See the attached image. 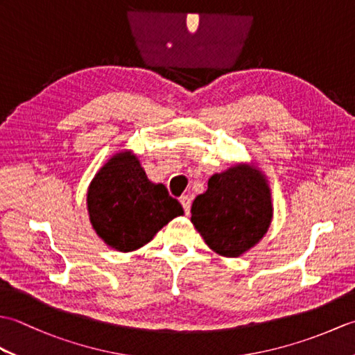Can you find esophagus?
Returning <instances> with one entry per match:
<instances>
[{"label": "esophagus", "mask_w": 355, "mask_h": 355, "mask_svg": "<svg viewBox=\"0 0 355 355\" xmlns=\"http://www.w3.org/2000/svg\"><path fill=\"white\" fill-rule=\"evenodd\" d=\"M180 202H182V206L184 209V214L189 215L191 214V197H187V195H182V197H180Z\"/></svg>", "instance_id": "esophagus-1"}]
</instances>
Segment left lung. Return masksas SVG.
Here are the masks:
<instances>
[{"mask_svg": "<svg viewBox=\"0 0 355 355\" xmlns=\"http://www.w3.org/2000/svg\"><path fill=\"white\" fill-rule=\"evenodd\" d=\"M191 214L193 227L215 253L243 256L266 236L273 220L267 175L253 162L232 164L209 178Z\"/></svg>", "mask_w": 355, "mask_h": 355, "instance_id": "left-lung-1", "label": "left lung"}]
</instances>
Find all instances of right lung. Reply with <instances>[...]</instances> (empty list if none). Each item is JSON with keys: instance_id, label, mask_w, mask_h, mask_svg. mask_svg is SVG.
<instances>
[{"instance_id": "add662e5", "label": "right lung", "mask_w": 355, "mask_h": 355, "mask_svg": "<svg viewBox=\"0 0 355 355\" xmlns=\"http://www.w3.org/2000/svg\"><path fill=\"white\" fill-rule=\"evenodd\" d=\"M94 232L117 252L139 250L173 218L184 214L162 183H153L131 149L111 155L87 191Z\"/></svg>"}]
</instances>
